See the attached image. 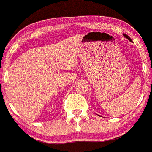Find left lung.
Returning a JSON list of instances; mask_svg holds the SVG:
<instances>
[{
	"instance_id": "8db88e82",
	"label": "left lung",
	"mask_w": 152,
	"mask_h": 152,
	"mask_svg": "<svg viewBox=\"0 0 152 152\" xmlns=\"http://www.w3.org/2000/svg\"><path fill=\"white\" fill-rule=\"evenodd\" d=\"M123 36H124L125 38H126V39H127L128 40H129V41H130V42H132V39H130V37H129V35H126V34L123 33Z\"/></svg>"
}]
</instances>
